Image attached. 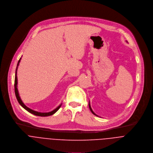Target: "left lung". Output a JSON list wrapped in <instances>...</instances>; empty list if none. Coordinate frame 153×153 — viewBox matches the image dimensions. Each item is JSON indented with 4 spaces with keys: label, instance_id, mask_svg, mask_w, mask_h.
Returning a JSON list of instances; mask_svg holds the SVG:
<instances>
[{
    "label": "left lung",
    "instance_id": "obj_1",
    "mask_svg": "<svg viewBox=\"0 0 153 153\" xmlns=\"http://www.w3.org/2000/svg\"><path fill=\"white\" fill-rule=\"evenodd\" d=\"M89 108H90V111H91V113H92L94 114H95V115L97 116V114H95V113H94V112L92 111V110H91V107H90V104H89Z\"/></svg>",
    "mask_w": 153,
    "mask_h": 153
}]
</instances>
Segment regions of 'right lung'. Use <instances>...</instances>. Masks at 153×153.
Listing matches in <instances>:
<instances>
[{"instance_id": "right-lung-1", "label": "right lung", "mask_w": 153, "mask_h": 153, "mask_svg": "<svg viewBox=\"0 0 153 153\" xmlns=\"http://www.w3.org/2000/svg\"><path fill=\"white\" fill-rule=\"evenodd\" d=\"M20 59L19 60L18 62V64H17V68H16V75H15V80H14V91H15V94H16V98L19 102V103L21 105L22 107H23L26 110H27L28 112L32 113L34 115H36V116H51V115H52L53 114H54L55 112H56L58 109L61 107V105H59L57 108H56L55 110H53V111H51V112H48V113H40V112H38V111H34L33 110H31L30 108H28L27 107H26L24 104L23 102L22 101L20 97H19V92H18V90H17V67H18V65L19 64V62L20 61Z\"/></svg>"}]
</instances>
